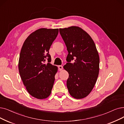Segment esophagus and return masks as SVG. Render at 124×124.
<instances>
[{
    "label": "esophagus",
    "instance_id": "obj_1",
    "mask_svg": "<svg viewBox=\"0 0 124 124\" xmlns=\"http://www.w3.org/2000/svg\"><path fill=\"white\" fill-rule=\"evenodd\" d=\"M58 68H59V70H60V71H61L63 69V66L62 65L58 66Z\"/></svg>",
    "mask_w": 124,
    "mask_h": 124
}]
</instances>
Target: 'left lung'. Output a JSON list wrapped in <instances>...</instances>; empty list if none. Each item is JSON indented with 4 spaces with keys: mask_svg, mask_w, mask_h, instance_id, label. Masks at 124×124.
<instances>
[{
    "mask_svg": "<svg viewBox=\"0 0 124 124\" xmlns=\"http://www.w3.org/2000/svg\"><path fill=\"white\" fill-rule=\"evenodd\" d=\"M59 32L68 52L63 66L69 73L68 92L75 99L84 98L92 91L98 77V52L90 35L79 27L60 28ZM73 59L75 62L70 63Z\"/></svg>",
    "mask_w": 124,
    "mask_h": 124,
    "instance_id": "1",
    "label": "left lung"
}]
</instances>
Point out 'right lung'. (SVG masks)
Instances as JSON below:
<instances>
[{"instance_id": "1", "label": "right lung", "mask_w": 124, "mask_h": 124, "mask_svg": "<svg viewBox=\"0 0 124 124\" xmlns=\"http://www.w3.org/2000/svg\"><path fill=\"white\" fill-rule=\"evenodd\" d=\"M59 29L40 28L32 32L21 49L18 68L28 92L39 99H46L52 92L58 67L50 63L49 50Z\"/></svg>"}]
</instances>
